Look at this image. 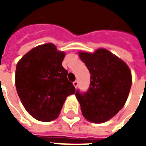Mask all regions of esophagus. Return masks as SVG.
<instances>
[{
    "mask_svg": "<svg viewBox=\"0 0 146 146\" xmlns=\"http://www.w3.org/2000/svg\"><path fill=\"white\" fill-rule=\"evenodd\" d=\"M73 85H74V87L76 88L77 86H78V80H75V81L73 82Z\"/></svg>",
    "mask_w": 146,
    "mask_h": 146,
    "instance_id": "34e87169",
    "label": "esophagus"
}]
</instances>
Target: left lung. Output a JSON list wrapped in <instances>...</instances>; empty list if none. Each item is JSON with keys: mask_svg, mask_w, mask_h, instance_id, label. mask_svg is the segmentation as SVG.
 Returning <instances> with one entry per match:
<instances>
[{"mask_svg": "<svg viewBox=\"0 0 146 146\" xmlns=\"http://www.w3.org/2000/svg\"><path fill=\"white\" fill-rule=\"evenodd\" d=\"M79 54L91 74L88 91L76 92L83 116L91 122H106L125 104L131 87V71L125 62L106 49Z\"/></svg>", "mask_w": 146, "mask_h": 146, "instance_id": "8db88e82", "label": "left lung"}]
</instances>
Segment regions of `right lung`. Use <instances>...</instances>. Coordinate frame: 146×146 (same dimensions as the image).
I'll list each match as a JSON object with an SVG mask.
<instances>
[{
	"instance_id": "1",
	"label": "right lung",
	"mask_w": 146,
	"mask_h": 146,
	"mask_svg": "<svg viewBox=\"0 0 146 146\" xmlns=\"http://www.w3.org/2000/svg\"><path fill=\"white\" fill-rule=\"evenodd\" d=\"M65 53L52 44L32 49L18 62L15 86L28 113L40 121L56 119L67 96L76 92L62 66Z\"/></svg>"
}]
</instances>
